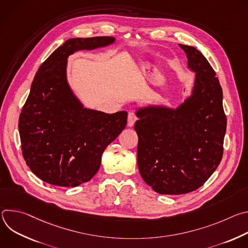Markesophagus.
<instances>
[{
  "label": "esophagus",
  "mask_w": 248,
  "mask_h": 248,
  "mask_svg": "<svg viewBox=\"0 0 248 248\" xmlns=\"http://www.w3.org/2000/svg\"><path fill=\"white\" fill-rule=\"evenodd\" d=\"M137 120H138V117L136 116V114L134 112H129L127 116V125L132 126Z\"/></svg>",
  "instance_id": "esophagus-1"
}]
</instances>
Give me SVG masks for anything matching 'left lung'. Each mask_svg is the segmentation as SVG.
Segmentation results:
<instances>
[{
  "mask_svg": "<svg viewBox=\"0 0 248 248\" xmlns=\"http://www.w3.org/2000/svg\"><path fill=\"white\" fill-rule=\"evenodd\" d=\"M196 73L193 94L179 109H141L134 124L137 165L143 181L158 193L178 195L202 186L224 153L227 117L223 90L207 59L180 44Z\"/></svg>",
  "mask_w": 248,
  "mask_h": 248,
  "instance_id": "8db88e82",
  "label": "left lung"
}]
</instances>
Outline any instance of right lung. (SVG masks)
I'll return each instance as SVG.
<instances>
[{
    "mask_svg": "<svg viewBox=\"0 0 248 248\" xmlns=\"http://www.w3.org/2000/svg\"><path fill=\"white\" fill-rule=\"evenodd\" d=\"M114 41L110 36L69 39L35 75L18 129L24 161L45 183L74 187L90 181L100 168L104 150L126 125L125 111L109 115L84 109L65 79L69 55Z\"/></svg>",
    "mask_w": 248,
    "mask_h": 248,
    "instance_id": "add662e5",
    "label": "right lung"
}]
</instances>
